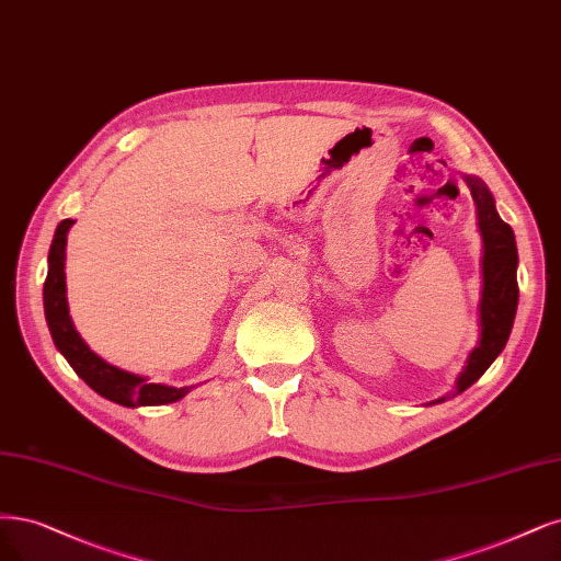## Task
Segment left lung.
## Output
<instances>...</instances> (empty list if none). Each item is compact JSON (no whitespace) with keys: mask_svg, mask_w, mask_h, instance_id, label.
<instances>
[{"mask_svg":"<svg viewBox=\"0 0 561 561\" xmlns=\"http://www.w3.org/2000/svg\"><path fill=\"white\" fill-rule=\"evenodd\" d=\"M465 181L476 204L478 231L482 239V285L478 304L480 336L467 357L465 369L457 376L453 397L471 388V385L490 369V364L501 355L511 336L517 311V245L513 229L499 218L490 187L478 176H465ZM440 401H446V397H440L432 403Z\"/></svg>","mask_w":561,"mask_h":561,"instance_id":"obj_1","label":"left lung"}]
</instances>
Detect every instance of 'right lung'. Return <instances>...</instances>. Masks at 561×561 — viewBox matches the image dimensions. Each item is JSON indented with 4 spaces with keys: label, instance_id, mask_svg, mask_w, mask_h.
Returning <instances> with one entry per match:
<instances>
[{
    "label": "right lung",
    "instance_id": "right-lung-1",
    "mask_svg": "<svg viewBox=\"0 0 561 561\" xmlns=\"http://www.w3.org/2000/svg\"><path fill=\"white\" fill-rule=\"evenodd\" d=\"M73 220L67 218L55 229V237L48 250V276L44 283V311L46 322L57 351L65 355L71 369L79 374L90 388L102 394L104 399L127 405V409H139V405H162L183 399L190 388H171V385L150 382L146 376L129 374L118 366L108 364L96 353L90 351V345L76 332V327L69 316L67 304V276H65V260H67V234Z\"/></svg>",
    "mask_w": 561,
    "mask_h": 561
}]
</instances>
